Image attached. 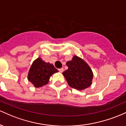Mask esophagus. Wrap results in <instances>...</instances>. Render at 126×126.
Listing matches in <instances>:
<instances>
[{"label": "esophagus", "instance_id": "esophagus-1", "mask_svg": "<svg viewBox=\"0 0 126 126\" xmlns=\"http://www.w3.org/2000/svg\"><path fill=\"white\" fill-rule=\"evenodd\" d=\"M58 71L60 73H63V68H59L58 69Z\"/></svg>", "mask_w": 126, "mask_h": 126}]
</instances>
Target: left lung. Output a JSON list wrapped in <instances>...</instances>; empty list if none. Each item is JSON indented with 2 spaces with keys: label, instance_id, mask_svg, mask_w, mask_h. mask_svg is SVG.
Listing matches in <instances>:
<instances>
[{
  "label": "left lung",
  "instance_id": "left-lung-1",
  "mask_svg": "<svg viewBox=\"0 0 126 126\" xmlns=\"http://www.w3.org/2000/svg\"><path fill=\"white\" fill-rule=\"evenodd\" d=\"M66 65L68 68L63 71V74L70 87L77 90H83L90 86L93 73L84 61L75 56Z\"/></svg>",
  "mask_w": 126,
  "mask_h": 126
}]
</instances>
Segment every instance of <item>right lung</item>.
Returning <instances> with one entry per match:
<instances>
[{
	"label": "right lung",
	"mask_w": 126,
	"mask_h": 126,
	"mask_svg": "<svg viewBox=\"0 0 126 126\" xmlns=\"http://www.w3.org/2000/svg\"><path fill=\"white\" fill-rule=\"evenodd\" d=\"M58 71L53 64L46 63L39 58L32 63L30 69L28 80L36 87L47 84L50 77Z\"/></svg>",
	"instance_id": "add662e5"
}]
</instances>
